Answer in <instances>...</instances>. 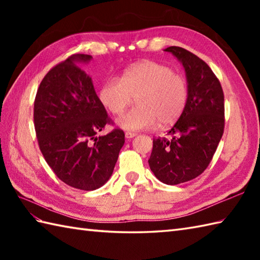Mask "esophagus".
Returning a JSON list of instances; mask_svg holds the SVG:
<instances>
[{
	"mask_svg": "<svg viewBox=\"0 0 260 260\" xmlns=\"http://www.w3.org/2000/svg\"><path fill=\"white\" fill-rule=\"evenodd\" d=\"M135 136H136V133H133V132H126L125 133V137L127 140L133 139V137H135Z\"/></svg>",
	"mask_w": 260,
	"mask_h": 260,
	"instance_id": "1",
	"label": "esophagus"
}]
</instances>
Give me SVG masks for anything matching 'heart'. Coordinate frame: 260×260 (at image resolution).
Here are the masks:
<instances>
[{"instance_id": "1", "label": "heart", "mask_w": 260, "mask_h": 260, "mask_svg": "<svg viewBox=\"0 0 260 260\" xmlns=\"http://www.w3.org/2000/svg\"><path fill=\"white\" fill-rule=\"evenodd\" d=\"M136 97L137 106L117 119L125 131L169 126L178 120L187 105L189 86L183 76L169 66L152 60L137 62L124 70L119 79L105 81L98 99L110 114L121 115Z\"/></svg>"}]
</instances>
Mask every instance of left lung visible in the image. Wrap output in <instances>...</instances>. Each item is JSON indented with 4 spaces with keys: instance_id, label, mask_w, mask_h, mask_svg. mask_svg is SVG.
<instances>
[{
    "instance_id": "left-lung-1",
    "label": "left lung",
    "mask_w": 260,
    "mask_h": 260,
    "mask_svg": "<svg viewBox=\"0 0 260 260\" xmlns=\"http://www.w3.org/2000/svg\"><path fill=\"white\" fill-rule=\"evenodd\" d=\"M165 51L183 64L189 99L169 132L172 139H153L148 164L159 181L175 185L196 179L211 162L224 129V96L219 79L202 59L180 47Z\"/></svg>"
}]
</instances>
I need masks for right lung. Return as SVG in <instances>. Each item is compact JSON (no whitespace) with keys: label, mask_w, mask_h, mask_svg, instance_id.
I'll return each instance as SVG.
<instances>
[{"label":"right lung","mask_w":260,"mask_h":260,"mask_svg":"<svg viewBox=\"0 0 260 260\" xmlns=\"http://www.w3.org/2000/svg\"><path fill=\"white\" fill-rule=\"evenodd\" d=\"M89 54H73L54 66L38 88L33 120L38 144L53 173L75 189L92 191L113 174L125 134L114 124L101 104L91 78L79 67Z\"/></svg>","instance_id":"1"}]
</instances>
